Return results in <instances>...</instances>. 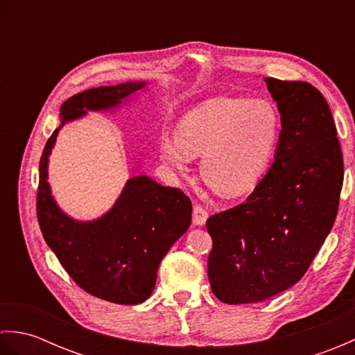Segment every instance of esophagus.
Segmentation results:
<instances>
[{
    "label": "esophagus",
    "instance_id": "1",
    "mask_svg": "<svg viewBox=\"0 0 355 355\" xmlns=\"http://www.w3.org/2000/svg\"><path fill=\"white\" fill-rule=\"evenodd\" d=\"M207 216H209L207 210H206L205 207H202L201 205H195V206H193V216H192L193 224L205 225V224H206V220H207Z\"/></svg>",
    "mask_w": 355,
    "mask_h": 355
}]
</instances>
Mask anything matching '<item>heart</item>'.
<instances>
[{"instance_id": "1", "label": "heart", "mask_w": 355, "mask_h": 355, "mask_svg": "<svg viewBox=\"0 0 355 355\" xmlns=\"http://www.w3.org/2000/svg\"><path fill=\"white\" fill-rule=\"evenodd\" d=\"M279 111L267 99L218 97L198 105L182 119L175 139H163L164 162L184 171L201 157V175L223 197L254 189L281 140Z\"/></svg>"}]
</instances>
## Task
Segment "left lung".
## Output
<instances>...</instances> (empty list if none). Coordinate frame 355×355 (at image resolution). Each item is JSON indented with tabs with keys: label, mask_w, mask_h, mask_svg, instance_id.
<instances>
[{
	"label": "left lung",
	"mask_w": 355,
	"mask_h": 355,
	"mask_svg": "<svg viewBox=\"0 0 355 355\" xmlns=\"http://www.w3.org/2000/svg\"><path fill=\"white\" fill-rule=\"evenodd\" d=\"M263 80L281 112L275 162L244 202L206 221L209 282L229 305L261 302L302 279L333 229L343 184L323 94L308 82Z\"/></svg>",
	"instance_id": "1"
}]
</instances>
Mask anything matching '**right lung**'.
Returning <instances> with one entry per match:
<instances>
[{
	"mask_svg": "<svg viewBox=\"0 0 355 355\" xmlns=\"http://www.w3.org/2000/svg\"><path fill=\"white\" fill-rule=\"evenodd\" d=\"M145 85L128 82L92 88L64 102L62 123L42 150L36 195L42 236L69 276L93 296L123 305H137L150 296L162 259L191 225L189 197L149 177H132L107 215L93 223H79L62 214L51 198L47 158L65 122L84 116L87 110L116 107Z\"/></svg>",
	"mask_w": 355,
	"mask_h": 355,
	"instance_id": "right-lung-1",
	"label": "right lung"
}]
</instances>
